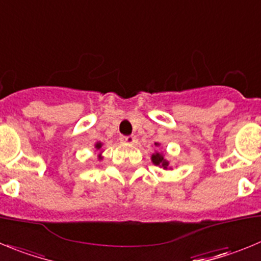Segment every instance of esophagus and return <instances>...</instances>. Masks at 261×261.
<instances>
[{
  "label": "esophagus",
  "instance_id": "1",
  "mask_svg": "<svg viewBox=\"0 0 261 261\" xmlns=\"http://www.w3.org/2000/svg\"><path fill=\"white\" fill-rule=\"evenodd\" d=\"M120 140H121V142L128 143V145H133V143L137 142V138H136V136H123Z\"/></svg>",
  "mask_w": 261,
  "mask_h": 261
}]
</instances>
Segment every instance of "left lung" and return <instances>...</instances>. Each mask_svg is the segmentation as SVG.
I'll list each match as a JSON object with an SVG mask.
<instances>
[{"label": "left lung", "mask_w": 261, "mask_h": 261, "mask_svg": "<svg viewBox=\"0 0 261 261\" xmlns=\"http://www.w3.org/2000/svg\"><path fill=\"white\" fill-rule=\"evenodd\" d=\"M155 146H160V143L156 142ZM151 160H152V163L155 164V165H159L160 168H164V169H168V166H169V161L164 158V155L161 152L152 153V156H151Z\"/></svg>", "instance_id": "8db88e82"}]
</instances>
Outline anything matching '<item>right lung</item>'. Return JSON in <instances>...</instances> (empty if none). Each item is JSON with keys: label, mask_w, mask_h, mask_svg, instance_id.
I'll use <instances>...</instances> for the list:
<instances>
[{"label": "right lung", "mask_w": 261, "mask_h": 261, "mask_svg": "<svg viewBox=\"0 0 261 261\" xmlns=\"http://www.w3.org/2000/svg\"><path fill=\"white\" fill-rule=\"evenodd\" d=\"M95 147H96V150H100V148L102 147V143H101V142H97V143H96V145H95ZM98 159H101V155L98 156Z\"/></svg>", "instance_id": "add662e5"}]
</instances>
